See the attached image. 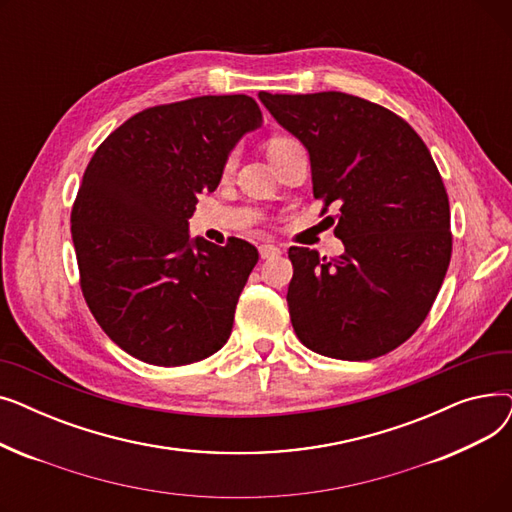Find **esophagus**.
Instances as JSON below:
<instances>
[{"mask_svg": "<svg viewBox=\"0 0 512 512\" xmlns=\"http://www.w3.org/2000/svg\"><path fill=\"white\" fill-rule=\"evenodd\" d=\"M282 251L276 247V245H261L259 247V255H261V259H272V257H278Z\"/></svg>", "mask_w": 512, "mask_h": 512, "instance_id": "1", "label": "esophagus"}]
</instances>
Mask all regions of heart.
<instances>
[{"label": "heart", "mask_w": 512, "mask_h": 512, "mask_svg": "<svg viewBox=\"0 0 512 512\" xmlns=\"http://www.w3.org/2000/svg\"><path fill=\"white\" fill-rule=\"evenodd\" d=\"M297 141L290 139V137H282V134H278V137H272L270 141H267V155H276L280 151H284L286 147L294 145ZM238 166V149H230L222 161V172L224 174H232L234 168Z\"/></svg>", "instance_id": "obj_1"}]
</instances>
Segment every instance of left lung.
Returning a JSON list of instances; mask_svg holds the SVG:
<instances>
[{
  "mask_svg": "<svg viewBox=\"0 0 512 512\" xmlns=\"http://www.w3.org/2000/svg\"><path fill=\"white\" fill-rule=\"evenodd\" d=\"M309 151L321 215L338 207V259L290 247L288 313L313 353L369 361L407 342L444 282L448 195L423 139L386 107L340 91L259 93ZM332 218V215H328Z\"/></svg>",
  "mask_w": 512,
  "mask_h": 512,
  "instance_id": "obj_1",
  "label": "left lung"
}]
</instances>
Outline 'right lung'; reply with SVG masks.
Returning a JSON list of instances; mask_svg holds the SVG:
<instances>
[{
    "mask_svg": "<svg viewBox=\"0 0 512 512\" xmlns=\"http://www.w3.org/2000/svg\"><path fill=\"white\" fill-rule=\"evenodd\" d=\"M261 126L249 95L153 105L93 153L72 205L80 290L101 330L159 367L201 361L226 344L259 259L242 238L188 240L197 195L215 191L222 161Z\"/></svg>",
    "mask_w": 512,
    "mask_h": 512,
    "instance_id": "add662e5",
    "label": "right lung"
}]
</instances>
